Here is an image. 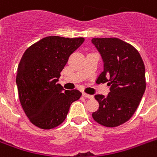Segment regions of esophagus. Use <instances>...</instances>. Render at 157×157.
Here are the masks:
<instances>
[{"mask_svg": "<svg viewBox=\"0 0 157 157\" xmlns=\"http://www.w3.org/2000/svg\"><path fill=\"white\" fill-rule=\"evenodd\" d=\"M82 95H83V97L87 98V99H92V98H94V96H93V95H91V94H86V93H83V94H82Z\"/></svg>", "mask_w": 157, "mask_h": 157, "instance_id": "obj_1", "label": "esophagus"}]
</instances>
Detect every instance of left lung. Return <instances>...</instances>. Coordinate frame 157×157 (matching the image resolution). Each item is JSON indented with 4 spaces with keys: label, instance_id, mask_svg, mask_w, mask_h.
Segmentation results:
<instances>
[{
    "label": "left lung",
    "instance_id": "left-lung-1",
    "mask_svg": "<svg viewBox=\"0 0 157 157\" xmlns=\"http://www.w3.org/2000/svg\"><path fill=\"white\" fill-rule=\"evenodd\" d=\"M92 43L100 52L104 71L96 83L108 82L107 96L95 94L99 109L92 113L100 125L113 128L133 115L146 90L145 66L134 47L117 38H94Z\"/></svg>",
    "mask_w": 157,
    "mask_h": 157
}]
</instances>
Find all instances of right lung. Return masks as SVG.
<instances>
[{
  "mask_svg": "<svg viewBox=\"0 0 157 157\" xmlns=\"http://www.w3.org/2000/svg\"><path fill=\"white\" fill-rule=\"evenodd\" d=\"M84 38L48 36L29 47L18 65L19 99L29 120L42 129H52L65 120L78 90H65L57 83L71 54Z\"/></svg>",
  "mask_w": 157,
  "mask_h": 157,
  "instance_id": "add662e5",
  "label": "right lung"
}]
</instances>
